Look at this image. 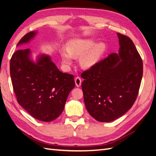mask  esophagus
Here are the masks:
<instances>
[{"label":"esophagus","instance_id":"obj_1","mask_svg":"<svg viewBox=\"0 0 156 156\" xmlns=\"http://www.w3.org/2000/svg\"><path fill=\"white\" fill-rule=\"evenodd\" d=\"M75 83H76V86L77 87H80L81 86V83H82V80L80 77H76L75 78Z\"/></svg>","mask_w":156,"mask_h":156}]
</instances>
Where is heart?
I'll list each match as a JSON object with an SVG mask.
<instances>
[{
	"instance_id": "heart-1",
	"label": "heart",
	"mask_w": 156,
	"mask_h": 156,
	"mask_svg": "<svg viewBox=\"0 0 156 156\" xmlns=\"http://www.w3.org/2000/svg\"><path fill=\"white\" fill-rule=\"evenodd\" d=\"M93 39L76 38L67 43L66 49L62 48L60 55L62 64L65 67H70L73 62V57H80V65L86 69L94 66L98 62L105 50L103 43L95 44Z\"/></svg>"
}]
</instances>
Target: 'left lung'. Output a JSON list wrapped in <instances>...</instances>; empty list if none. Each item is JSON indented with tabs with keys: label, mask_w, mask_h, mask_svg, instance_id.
<instances>
[{
	"label": "left lung",
	"mask_w": 156,
	"mask_h": 156,
	"mask_svg": "<svg viewBox=\"0 0 156 156\" xmlns=\"http://www.w3.org/2000/svg\"><path fill=\"white\" fill-rule=\"evenodd\" d=\"M119 53L108 57L82 74L87 111L103 122L121 117L133 105L143 74L142 58L133 41L117 33Z\"/></svg>",
	"instance_id": "1"
}]
</instances>
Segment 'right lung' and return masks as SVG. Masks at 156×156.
I'll list each match as a JSON object with an SVG mask.
<instances>
[{
	"instance_id": "add662e5",
	"label": "right lung",
	"mask_w": 156,
	"mask_h": 156,
	"mask_svg": "<svg viewBox=\"0 0 156 156\" xmlns=\"http://www.w3.org/2000/svg\"><path fill=\"white\" fill-rule=\"evenodd\" d=\"M37 34V31L27 33L17 46L30 43ZM10 71L17 101L31 117L51 122L61 115L75 86L73 75L60 71L48 55H39L34 61L30 49L15 52Z\"/></svg>"
}]
</instances>
